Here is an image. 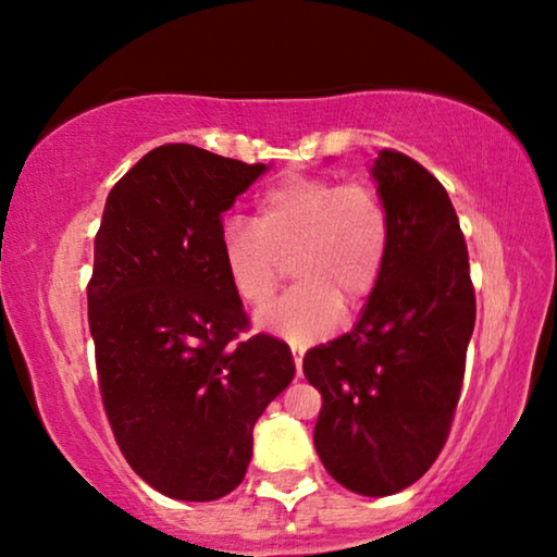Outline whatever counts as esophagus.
Masks as SVG:
<instances>
[{
	"instance_id": "1",
	"label": "esophagus",
	"mask_w": 557,
	"mask_h": 557,
	"mask_svg": "<svg viewBox=\"0 0 557 557\" xmlns=\"http://www.w3.org/2000/svg\"><path fill=\"white\" fill-rule=\"evenodd\" d=\"M292 355H294V364H296V375L301 377V364H304V349L292 345Z\"/></svg>"
}]
</instances>
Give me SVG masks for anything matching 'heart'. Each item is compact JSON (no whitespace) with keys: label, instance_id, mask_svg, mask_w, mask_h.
Returning a JSON list of instances; mask_svg holds the SVG:
<instances>
[{"label":"heart","instance_id":"b5f03b06","mask_svg":"<svg viewBox=\"0 0 557 557\" xmlns=\"http://www.w3.org/2000/svg\"><path fill=\"white\" fill-rule=\"evenodd\" d=\"M391 238V212L370 182L288 174L258 195L253 225L223 220L220 256L250 309L273 299L288 263L296 286L258 314V326L307 345L332 330L339 309L349 314L375 294Z\"/></svg>","mask_w":557,"mask_h":557}]
</instances>
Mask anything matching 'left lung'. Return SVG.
Listing matches in <instances>:
<instances>
[{
	"mask_svg": "<svg viewBox=\"0 0 557 557\" xmlns=\"http://www.w3.org/2000/svg\"><path fill=\"white\" fill-rule=\"evenodd\" d=\"M391 212L383 278L355 330L304 355L322 393L314 446L349 492L387 497L444 448L476 322L459 218L433 174L395 149L372 162Z\"/></svg>",
	"mask_w": 557,
	"mask_h": 557,
	"instance_id": "left-lung-1",
	"label": "left lung"
}]
</instances>
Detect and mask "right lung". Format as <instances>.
Wrapping results in <instances>:
<instances>
[{
	"mask_svg": "<svg viewBox=\"0 0 557 557\" xmlns=\"http://www.w3.org/2000/svg\"><path fill=\"white\" fill-rule=\"evenodd\" d=\"M265 170L164 144L106 197L88 281L98 387L128 467L172 499L243 482L253 425L296 372L286 342L240 337L248 317L220 256L223 212Z\"/></svg>",
	"mask_w": 557,
	"mask_h": 557,
	"instance_id": "obj_1",
	"label": "right lung"
}]
</instances>
